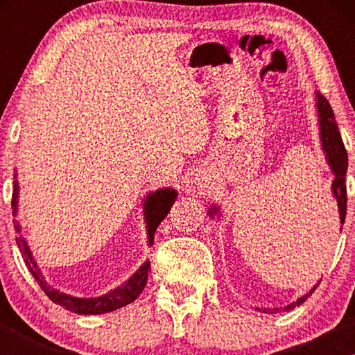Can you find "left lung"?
Masks as SVG:
<instances>
[{"label":"left lung","instance_id":"obj_1","mask_svg":"<svg viewBox=\"0 0 355 355\" xmlns=\"http://www.w3.org/2000/svg\"><path fill=\"white\" fill-rule=\"evenodd\" d=\"M316 94V111H318V123H320V137H321V147L322 152L326 155V161L330 167V171L334 173V182H332V196L336 202V207H338V222L340 224H345V218H346V202H347V196H346V171H347V153L345 148V144L341 141V135L338 131V125L335 122V116L332 107H330L327 98L324 97L321 92H315ZM208 214L216 216L219 214V207L211 205L208 208ZM341 230V227H340ZM320 285V282L311 288V290L304 294L302 297H299L294 302L285 305V307H274V309H257L260 310L261 313H279L280 310L284 311H290L294 307H297L302 302H305V299L311 296V293L316 290V286Z\"/></svg>","mask_w":355,"mask_h":355}]
</instances>
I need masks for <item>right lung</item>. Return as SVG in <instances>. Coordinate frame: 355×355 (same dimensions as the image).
<instances>
[{
  "label": "right lung",
  "mask_w": 355,
  "mask_h": 355,
  "mask_svg": "<svg viewBox=\"0 0 355 355\" xmlns=\"http://www.w3.org/2000/svg\"><path fill=\"white\" fill-rule=\"evenodd\" d=\"M14 192H12V214L17 216L19 214V194H20V186H19V180H17V171L14 175ZM178 192L172 188H159L150 194L146 196L144 199V219H146V230H147V239H148V245L153 244V238H155V232L158 225L161 224L167 213L171 211V207L173 205V202L177 200ZM14 227L15 232L20 233L21 232V225L20 222L14 219ZM17 245L21 252L23 258H25V263L29 269V272L33 274V277L37 280V284L40 285L42 290L50 297L53 302L61 305L65 310L73 311V313L78 315H101V313H107V311H114L117 309H122L125 305H128L133 302V300L137 299V296L142 293L144 288L147 285V279H148V271H150V261L146 260L144 261L139 269L131 275L128 280H125L122 285L114 288V290L107 291L106 294H101L98 297H76V296H70L67 293H62L53 288L51 285L46 284V280L42 274L40 268L35 263L33 252L29 249L28 241L25 236L20 235L15 238Z\"/></svg>",
  "instance_id": "1"
}]
</instances>
